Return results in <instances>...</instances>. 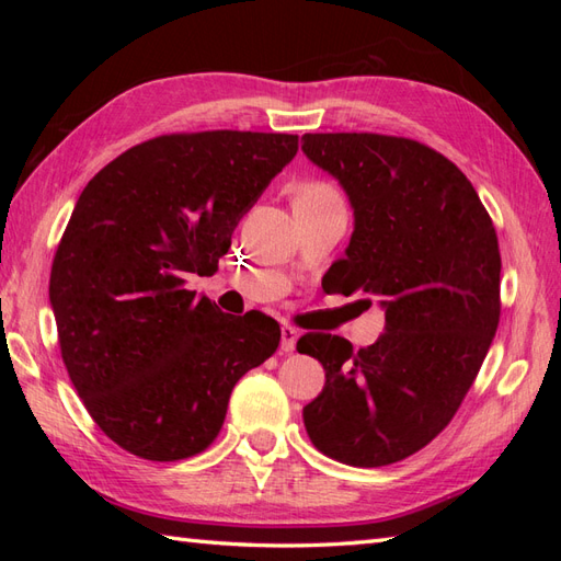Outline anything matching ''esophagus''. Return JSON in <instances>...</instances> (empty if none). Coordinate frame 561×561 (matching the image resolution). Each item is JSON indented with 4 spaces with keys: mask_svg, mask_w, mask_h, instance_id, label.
Instances as JSON below:
<instances>
[{
    "mask_svg": "<svg viewBox=\"0 0 561 561\" xmlns=\"http://www.w3.org/2000/svg\"><path fill=\"white\" fill-rule=\"evenodd\" d=\"M296 340H299V330L291 325H282V350L284 352H294L296 350Z\"/></svg>",
    "mask_w": 561,
    "mask_h": 561,
    "instance_id": "1",
    "label": "esophagus"
}]
</instances>
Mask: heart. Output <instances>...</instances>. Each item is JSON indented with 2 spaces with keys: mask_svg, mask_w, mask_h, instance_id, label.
<instances>
[{
  "mask_svg": "<svg viewBox=\"0 0 561 561\" xmlns=\"http://www.w3.org/2000/svg\"><path fill=\"white\" fill-rule=\"evenodd\" d=\"M299 193H335V190H332L330 185H325V183H308V185H304Z\"/></svg>",
  "mask_w": 561,
  "mask_h": 561,
  "instance_id": "b5f03b06",
  "label": "heart"
}]
</instances>
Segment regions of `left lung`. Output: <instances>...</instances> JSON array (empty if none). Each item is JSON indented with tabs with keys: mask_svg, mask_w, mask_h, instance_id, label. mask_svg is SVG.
Instances as JSON below:
<instances>
[{
	"mask_svg": "<svg viewBox=\"0 0 561 561\" xmlns=\"http://www.w3.org/2000/svg\"><path fill=\"white\" fill-rule=\"evenodd\" d=\"M301 149L354 211L330 289L386 311L383 335L359 352L325 332L296 344L325 368L304 424L325 456L380 468L444 432L490 352L502 313L496 231L458 165L420 141L335 133L304 135Z\"/></svg>",
	"mask_w": 561,
	"mask_h": 561,
	"instance_id": "1",
	"label": "left lung"
}]
</instances>
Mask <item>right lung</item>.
<instances>
[{
	"instance_id": "1",
	"label": "right lung",
	"mask_w": 561,
	"mask_h": 561,
	"mask_svg": "<svg viewBox=\"0 0 561 561\" xmlns=\"http://www.w3.org/2000/svg\"><path fill=\"white\" fill-rule=\"evenodd\" d=\"M299 151L296 135L214 129L121 153L77 199L50 272L62 362L93 422L147 460L205 450L238 378L279 347L274 318L187 291Z\"/></svg>"
}]
</instances>
